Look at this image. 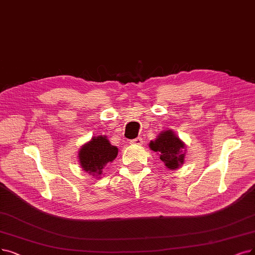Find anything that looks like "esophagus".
Masks as SVG:
<instances>
[{
  "label": "esophagus",
  "instance_id": "1",
  "mask_svg": "<svg viewBox=\"0 0 255 255\" xmlns=\"http://www.w3.org/2000/svg\"><path fill=\"white\" fill-rule=\"evenodd\" d=\"M142 138L141 137H138V138H135V139H133V140H130V143L131 144H142Z\"/></svg>",
  "mask_w": 255,
  "mask_h": 255
}]
</instances>
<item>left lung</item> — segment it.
<instances>
[{
	"label": "left lung",
	"mask_w": 255,
	"mask_h": 255,
	"mask_svg": "<svg viewBox=\"0 0 255 255\" xmlns=\"http://www.w3.org/2000/svg\"><path fill=\"white\" fill-rule=\"evenodd\" d=\"M149 147L158 152L162 162L169 169H176L184 162V143L172 130H164L155 141H150Z\"/></svg>",
	"instance_id": "left-lung-1"
}]
</instances>
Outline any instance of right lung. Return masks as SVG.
Instances as JSON below:
<instances>
[{"label":"right lung","instance_id":"right-lung-1","mask_svg":"<svg viewBox=\"0 0 255 255\" xmlns=\"http://www.w3.org/2000/svg\"><path fill=\"white\" fill-rule=\"evenodd\" d=\"M118 154V148L109 143L106 136L92 138L79 150L80 165L91 176L103 174L104 166L112 162Z\"/></svg>","mask_w":255,"mask_h":255}]
</instances>
